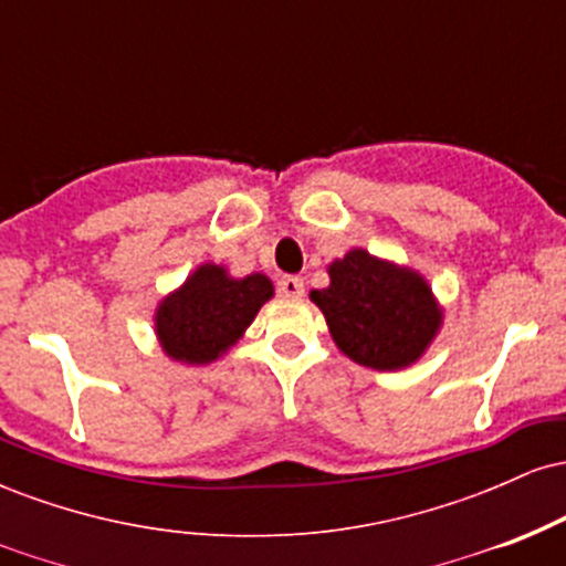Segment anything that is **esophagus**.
Returning a JSON list of instances; mask_svg holds the SVG:
<instances>
[{"instance_id": "34e87169", "label": "esophagus", "mask_w": 566, "mask_h": 566, "mask_svg": "<svg viewBox=\"0 0 566 566\" xmlns=\"http://www.w3.org/2000/svg\"><path fill=\"white\" fill-rule=\"evenodd\" d=\"M276 292L282 297H303V279L301 276H282L276 282Z\"/></svg>"}]
</instances>
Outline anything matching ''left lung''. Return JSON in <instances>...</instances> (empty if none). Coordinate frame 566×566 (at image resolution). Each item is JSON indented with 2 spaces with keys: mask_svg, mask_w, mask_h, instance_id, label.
Returning a JSON list of instances; mask_svg holds the SVG:
<instances>
[{
  "mask_svg": "<svg viewBox=\"0 0 566 566\" xmlns=\"http://www.w3.org/2000/svg\"><path fill=\"white\" fill-rule=\"evenodd\" d=\"M329 279L311 301L343 354L373 369H401L420 359L441 322L423 279L365 250L329 265Z\"/></svg>",
  "mask_w": 566,
  "mask_h": 566,
  "instance_id": "8db88e82",
  "label": "left lung"
}]
</instances>
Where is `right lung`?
Segmentation results:
<instances>
[{
    "mask_svg": "<svg viewBox=\"0 0 566 566\" xmlns=\"http://www.w3.org/2000/svg\"><path fill=\"white\" fill-rule=\"evenodd\" d=\"M274 295L263 274L226 276L220 265H201L157 311V335L167 356L188 365L218 359L250 327Z\"/></svg>",
    "mask_w": 566,
    "mask_h": 566,
    "instance_id": "add662e5",
    "label": "right lung"
}]
</instances>
